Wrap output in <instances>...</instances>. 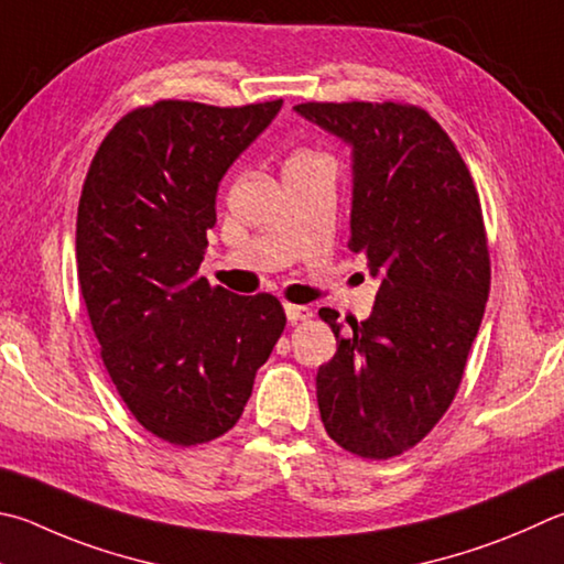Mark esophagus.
Wrapping results in <instances>:
<instances>
[{
	"instance_id": "34e87169",
	"label": "esophagus",
	"mask_w": 564,
	"mask_h": 564,
	"mask_svg": "<svg viewBox=\"0 0 564 564\" xmlns=\"http://www.w3.org/2000/svg\"><path fill=\"white\" fill-rule=\"evenodd\" d=\"M283 311H285V317H289V323L308 321V317L313 315L311 308H305V305H293V303H283Z\"/></svg>"
}]
</instances>
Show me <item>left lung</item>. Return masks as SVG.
Returning <instances> with one entry per match:
<instances>
[{
	"mask_svg": "<svg viewBox=\"0 0 564 564\" xmlns=\"http://www.w3.org/2000/svg\"><path fill=\"white\" fill-rule=\"evenodd\" d=\"M301 118L350 148V249L380 283L365 321L330 308L337 352L317 367L333 442L389 458L432 432L452 404L484 321L490 261L466 162L426 110L399 104H301Z\"/></svg>",
	"mask_w": 564,
	"mask_h": 564,
	"instance_id": "8db88e82",
	"label": "left lung"
}]
</instances>
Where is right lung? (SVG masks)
Segmentation results:
<instances>
[{
  "instance_id": "add662e5",
  "label": "right lung",
  "mask_w": 564,
  "mask_h": 564,
  "mask_svg": "<svg viewBox=\"0 0 564 564\" xmlns=\"http://www.w3.org/2000/svg\"><path fill=\"white\" fill-rule=\"evenodd\" d=\"M281 106L160 100L116 122L86 175L80 295L122 402L170 444L212 442L239 422L285 327L273 295H237L197 275L219 182Z\"/></svg>"
}]
</instances>
